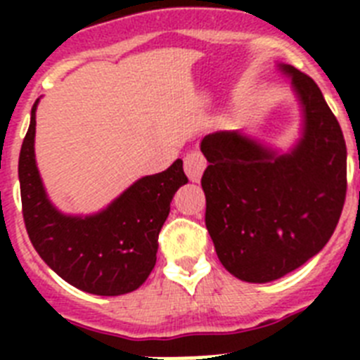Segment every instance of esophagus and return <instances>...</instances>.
<instances>
[{
    "label": "esophagus",
    "mask_w": 360,
    "mask_h": 360,
    "mask_svg": "<svg viewBox=\"0 0 360 360\" xmlns=\"http://www.w3.org/2000/svg\"><path fill=\"white\" fill-rule=\"evenodd\" d=\"M205 165H207V160L203 158L200 151H189L184 158V169H186V174L189 176L191 182H200Z\"/></svg>",
    "instance_id": "esophagus-1"
}]
</instances>
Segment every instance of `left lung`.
I'll return each mask as SVG.
<instances>
[{"label":"left lung","mask_w":360,"mask_h":360,"mask_svg":"<svg viewBox=\"0 0 360 360\" xmlns=\"http://www.w3.org/2000/svg\"><path fill=\"white\" fill-rule=\"evenodd\" d=\"M304 106V136L278 157L238 131L202 141L205 225L221 265L241 281L266 283L323 249L345 207L346 142L307 73L283 65Z\"/></svg>","instance_id":"obj_1"}]
</instances>
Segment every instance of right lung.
I'll return each mask as SVG.
<instances>
[{"label":"right lung","mask_w":360,"mask_h":360,"mask_svg":"<svg viewBox=\"0 0 360 360\" xmlns=\"http://www.w3.org/2000/svg\"><path fill=\"white\" fill-rule=\"evenodd\" d=\"M36 106L19 153L23 219L34 249L46 265L79 290L120 295L136 290L157 263L158 234L171 200L187 184L182 160L141 178L106 211L88 218L65 216L52 207L36 167Z\"/></svg>","instance_id":"add662e5"}]
</instances>
